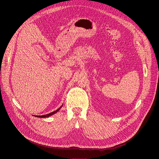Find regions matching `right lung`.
Listing matches in <instances>:
<instances>
[{
  "instance_id": "1",
  "label": "right lung",
  "mask_w": 159,
  "mask_h": 159,
  "mask_svg": "<svg viewBox=\"0 0 159 159\" xmlns=\"http://www.w3.org/2000/svg\"><path fill=\"white\" fill-rule=\"evenodd\" d=\"M62 106H63V105H62ZM62 106H61L57 110H56V111H53V112H50V113H49V114L45 115H42V116H36V117H38V118H47V117H49V116H52V115L55 114L56 112H57L61 109V107H62Z\"/></svg>"
}]
</instances>
